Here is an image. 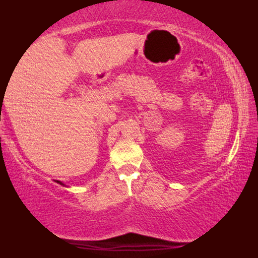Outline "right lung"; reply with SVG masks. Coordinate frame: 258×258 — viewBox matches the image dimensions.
Instances as JSON below:
<instances>
[{
    "label": "right lung",
    "instance_id": "add662e5",
    "mask_svg": "<svg viewBox=\"0 0 258 258\" xmlns=\"http://www.w3.org/2000/svg\"><path fill=\"white\" fill-rule=\"evenodd\" d=\"M56 182H57V183H59V184H62L61 182H59V180H56Z\"/></svg>",
    "mask_w": 258,
    "mask_h": 258
}]
</instances>
